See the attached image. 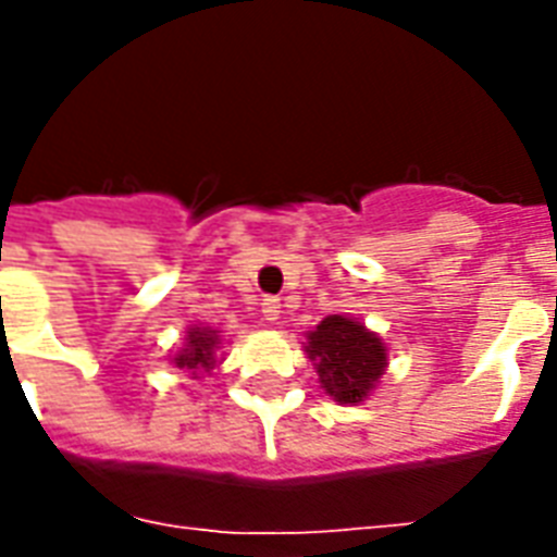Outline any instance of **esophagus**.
Returning <instances> with one entry per match:
<instances>
[{
	"label": "esophagus",
	"mask_w": 557,
	"mask_h": 557,
	"mask_svg": "<svg viewBox=\"0 0 557 557\" xmlns=\"http://www.w3.org/2000/svg\"><path fill=\"white\" fill-rule=\"evenodd\" d=\"M262 315H265V322H277L280 298H274V295H265V298H262Z\"/></svg>",
	"instance_id": "1"
}]
</instances>
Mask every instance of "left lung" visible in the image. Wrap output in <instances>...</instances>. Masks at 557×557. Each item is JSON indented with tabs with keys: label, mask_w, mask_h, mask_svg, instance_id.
<instances>
[{
	"label": "left lung",
	"mask_w": 557,
	"mask_h": 557,
	"mask_svg": "<svg viewBox=\"0 0 557 557\" xmlns=\"http://www.w3.org/2000/svg\"><path fill=\"white\" fill-rule=\"evenodd\" d=\"M307 355L315 361L319 382L337 403H361L385 373V343L361 322L327 315L307 337Z\"/></svg>",
	"instance_id": "obj_1"
}]
</instances>
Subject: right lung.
Instances as JSON below:
<instances>
[{"mask_svg": "<svg viewBox=\"0 0 557 557\" xmlns=\"http://www.w3.org/2000/svg\"><path fill=\"white\" fill-rule=\"evenodd\" d=\"M211 349H214V331L208 327H190L187 331V349L175 355V367L187 373H199L211 367Z\"/></svg>", "mask_w": 557, "mask_h": 557, "instance_id": "add662e5", "label": "right lung"}]
</instances>
